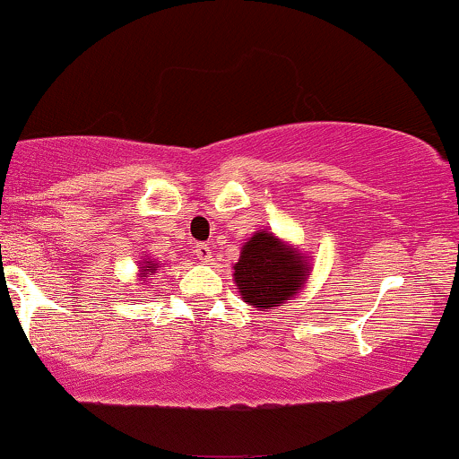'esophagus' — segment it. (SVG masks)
<instances>
[{
    "label": "esophagus",
    "instance_id": "obj_1",
    "mask_svg": "<svg viewBox=\"0 0 459 459\" xmlns=\"http://www.w3.org/2000/svg\"><path fill=\"white\" fill-rule=\"evenodd\" d=\"M196 258L201 260V263H210L212 260V246L210 243H201V246H196Z\"/></svg>",
    "mask_w": 459,
    "mask_h": 459
}]
</instances>
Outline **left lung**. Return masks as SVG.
<instances>
[{"mask_svg": "<svg viewBox=\"0 0 459 459\" xmlns=\"http://www.w3.org/2000/svg\"><path fill=\"white\" fill-rule=\"evenodd\" d=\"M235 283L241 299L256 309H271L297 297L309 275L303 254L269 230L254 233L235 263Z\"/></svg>", "mask_w": 459, "mask_h": 459, "instance_id": "1", "label": "left lung"}]
</instances>
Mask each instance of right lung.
<instances>
[{
	"mask_svg": "<svg viewBox=\"0 0 459 459\" xmlns=\"http://www.w3.org/2000/svg\"><path fill=\"white\" fill-rule=\"evenodd\" d=\"M139 277H142V280L139 281H146V277H150V275H154L156 273V269H159V263H154V260H143V264H139Z\"/></svg>",
	"mask_w": 459,
	"mask_h": 459,
	"instance_id": "right-lung-1",
	"label": "right lung"
}]
</instances>
